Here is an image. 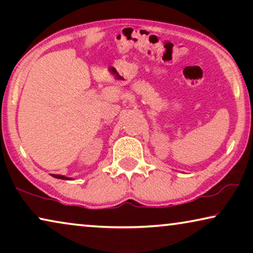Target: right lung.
<instances>
[{
    "label": "right lung",
    "instance_id": "obj_1",
    "mask_svg": "<svg viewBox=\"0 0 253 253\" xmlns=\"http://www.w3.org/2000/svg\"><path fill=\"white\" fill-rule=\"evenodd\" d=\"M51 176H53V177H55V178H60V179H70V177H65V176H63V175H55V174H53Z\"/></svg>",
    "mask_w": 253,
    "mask_h": 253
}]
</instances>
